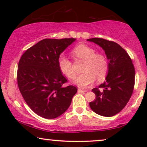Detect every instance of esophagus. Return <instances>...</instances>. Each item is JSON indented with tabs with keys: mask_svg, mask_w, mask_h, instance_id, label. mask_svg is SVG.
I'll return each mask as SVG.
<instances>
[{
	"mask_svg": "<svg viewBox=\"0 0 147 147\" xmlns=\"http://www.w3.org/2000/svg\"><path fill=\"white\" fill-rule=\"evenodd\" d=\"M86 92V90H83V89L78 88V92Z\"/></svg>",
	"mask_w": 147,
	"mask_h": 147,
	"instance_id": "1",
	"label": "esophagus"
}]
</instances>
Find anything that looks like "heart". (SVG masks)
Returning <instances> with one entry per match:
<instances>
[{
    "instance_id": "1",
    "label": "heart",
    "mask_w": 147,
    "mask_h": 147,
    "mask_svg": "<svg viewBox=\"0 0 147 147\" xmlns=\"http://www.w3.org/2000/svg\"><path fill=\"white\" fill-rule=\"evenodd\" d=\"M72 55L75 60L84 61L82 71L84 72L75 79V83L79 87L85 88L92 84L97 78L104 79L107 75L109 64L107 58L102 53H97L94 48L87 45L80 44L72 50ZM60 71L69 79H74L76 72L73 63L68 57L60 55L58 59Z\"/></svg>"
}]
</instances>
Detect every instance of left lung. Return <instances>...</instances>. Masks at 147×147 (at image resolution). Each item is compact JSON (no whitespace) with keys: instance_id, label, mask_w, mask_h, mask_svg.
<instances>
[{"instance_id":"left-lung-1","label":"left lung","mask_w":147,"mask_h":147,"mask_svg":"<svg viewBox=\"0 0 147 147\" xmlns=\"http://www.w3.org/2000/svg\"><path fill=\"white\" fill-rule=\"evenodd\" d=\"M104 49L109 60L106 81L92 90L95 94L90 109L99 115L111 117L125 107L132 95L135 85V68L131 57L115 42L102 38H88Z\"/></svg>"}]
</instances>
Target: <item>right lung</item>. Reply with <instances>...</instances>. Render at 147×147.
<instances>
[{"label": "right lung", "instance_id": "obj_1", "mask_svg": "<svg viewBox=\"0 0 147 147\" xmlns=\"http://www.w3.org/2000/svg\"><path fill=\"white\" fill-rule=\"evenodd\" d=\"M75 38H45L23 54L18 62L17 83L23 99L35 113L54 119L65 112L77 91L64 86L68 80L60 71V54Z\"/></svg>", "mask_w": 147, "mask_h": 147}]
</instances>
